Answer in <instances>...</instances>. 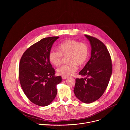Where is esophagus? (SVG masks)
I'll return each instance as SVG.
<instances>
[{
  "label": "esophagus",
  "mask_w": 130,
  "mask_h": 130,
  "mask_svg": "<svg viewBox=\"0 0 130 130\" xmlns=\"http://www.w3.org/2000/svg\"><path fill=\"white\" fill-rule=\"evenodd\" d=\"M61 77H62V78L63 79H66V78H68V76H61Z\"/></svg>",
  "instance_id": "obj_1"
}]
</instances>
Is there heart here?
I'll return each mask as SVG.
<instances>
[{"label":"heart","instance_id":"heart-1","mask_svg":"<svg viewBox=\"0 0 130 130\" xmlns=\"http://www.w3.org/2000/svg\"><path fill=\"white\" fill-rule=\"evenodd\" d=\"M59 51L52 50L48 58L50 62L55 66L58 67L62 63L64 57L69 62L62 66L57 70L58 74L68 76L74 74L77 69V66L84 64L89 57V47L84 42L68 39L58 45Z\"/></svg>","mask_w":130,"mask_h":130}]
</instances>
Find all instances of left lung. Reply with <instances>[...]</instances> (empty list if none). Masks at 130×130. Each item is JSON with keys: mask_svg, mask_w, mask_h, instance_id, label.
I'll return each mask as SVG.
<instances>
[{"mask_svg": "<svg viewBox=\"0 0 130 130\" xmlns=\"http://www.w3.org/2000/svg\"><path fill=\"white\" fill-rule=\"evenodd\" d=\"M91 46V57L79 74L85 78H76L74 94L85 103L98 100L106 91L112 73L110 54L103 42L95 37L85 35Z\"/></svg>", "mask_w": 130, "mask_h": 130, "instance_id": "obj_1", "label": "left lung"}]
</instances>
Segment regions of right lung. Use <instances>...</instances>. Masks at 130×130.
<instances>
[{"label":"right lung","instance_id":"right-lung-1","mask_svg":"<svg viewBox=\"0 0 130 130\" xmlns=\"http://www.w3.org/2000/svg\"><path fill=\"white\" fill-rule=\"evenodd\" d=\"M59 37H45L31 45L23 54L19 65V79L26 96L39 106L49 105L57 93L56 85L60 76L50 63L48 56L52 46Z\"/></svg>","mask_w":130,"mask_h":130}]
</instances>
